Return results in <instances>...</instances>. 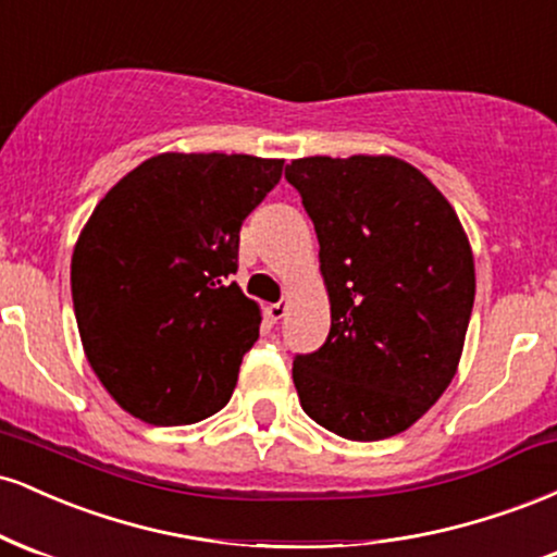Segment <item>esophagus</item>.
Here are the masks:
<instances>
[{
	"mask_svg": "<svg viewBox=\"0 0 557 557\" xmlns=\"http://www.w3.org/2000/svg\"><path fill=\"white\" fill-rule=\"evenodd\" d=\"M285 311H287V300H277V304L267 306V317H270L272 322H277V319H283Z\"/></svg>",
	"mask_w": 557,
	"mask_h": 557,
	"instance_id": "1",
	"label": "esophagus"
}]
</instances>
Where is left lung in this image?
Segmentation results:
<instances>
[{"instance_id": "left-lung-1", "label": "left lung", "mask_w": 557, "mask_h": 557, "mask_svg": "<svg viewBox=\"0 0 557 557\" xmlns=\"http://www.w3.org/2000/svg\"><path fill=\"white\" fill-rule=\"evenodd\" d=\"M319 238L330 335L293 361L300 408L356 443L406 432L456 376L474 309L461 220L398 157H304L285 168Z\"/></svg>"}]
</instances>
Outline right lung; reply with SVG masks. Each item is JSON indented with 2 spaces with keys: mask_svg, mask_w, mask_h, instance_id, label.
<instances>
[{
  "mask_svg": "<svg viewBox=\"0 0 557 557\" xmlns=\"http://www.w3.org/2000/svg\"><path fill=\"white\" fill-rule=\"evenodd\" d=\"M283 159L157 154L96 203L70 285L86 359L131 417L181 426L225 408L261 311L230 274Z\"/></svg>",
  "mask_w": 557,
  "mask_h": 557,
  "instance_id": "1",
  "label": "right lung"
}]
</instances>
